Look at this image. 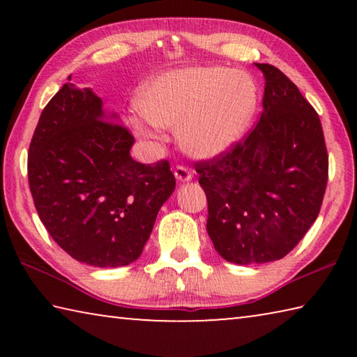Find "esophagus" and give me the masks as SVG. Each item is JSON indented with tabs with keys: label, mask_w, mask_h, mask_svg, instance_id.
Segmentation results:
<instances>
[{
	"label": "esophagus",
	"mask_w": 357,
	"mask_h": 357,
	"mask_svg": "<svg viewBox=\"0 0 357 357\" xmlns=\"http://www.w3.org/2000/svg\"><path fill=\"white\" fill-rule=\"evenodd\" d=\"M174 176L179 181V183H185V181H190L192 179V172L189 168L184 167V165H176L174 167Z\"/></svg>",
	"instance_id": "1"
}]
</instances>
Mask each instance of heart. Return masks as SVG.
<instances>
[{
  "label": "heart",
  "instance_id": "b5f03b06",
  "mask_svg": "<svg viewBox=\"0 0 357 357\" xmlns=\"http://www.w3.org/2000/svg\"><path fill=\"white\" fill-rule=\"evenodd\" d=\"M257 105L255 84L249 77L225 68L198 66L167 72L143 84L137 110L157 128L178 129L187 153L213 157L244 134ZM134 129L148 135L140 119Z\"/></svg>",
  "mask_w": 357,
  "mask_h": 357
}]
</instances>
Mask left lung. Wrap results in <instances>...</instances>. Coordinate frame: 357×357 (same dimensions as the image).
I'll return each instance as SVG.
<instances>
[{
  "mask_svg": "<svg viewBox=\"0 0 357 357\" xmlns=\"http://www.w3.org/2000/svg\"><path fill=\"white\" fill-rule=\"evenodd\" d=\"M255 128L211 159L195 162L208 200L206 229L229 263L275 261L317 220L328 185L329 155L318 113L274 66Z\"/></svg>",
  "mask_w": 357,
  "mask_h": 357,
  "instance_id": "8db88e82",
  "label": "left lung"
}]
</instances>
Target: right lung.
Returning a JSON list of instances; mask_svg holds the SVG:
<instances>
[{
    "label": "right lung",
    "instance_id": "1",
    "mask_svg": "<svg viewBox=\"0 0 357 357\" xmlns=\"http://www.w3.org/2000/svg\"><path fill=\"white\" fill-rule=\"evenodd\" d=\"M134 142L128 128L107 119L100 98L70 77L40 113L28 151L29 190L47 231L77 261H135L174 190L170 162L134 160Z\"/></svg>",
    "mask_w": 357,
    "mask_h": 357
}]
</instances>
